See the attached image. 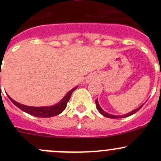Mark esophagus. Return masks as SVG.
<instances>
[{
	"mask_svg": "<svg viewBox=\"0 0 161 161\" xmlns=\"http://www.w3.org/2000/svg\"><path fill=\"white\" fill-rule=\"evenodd\" d=\"M92 79H93V77H92V76H89L88 77V79H86V82H90L91 80H92Z\"/></svg>",
	"mask_w": 161,
	"mask_h": 161,
	"instance_id": "obj_1",
	"label": "esophagus"
}]
</instances>
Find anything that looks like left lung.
I'll list each match as a JSON object with an SVG mask.
<instances>
[{"mask_svg":"<svg viewBox=\"0 0 161 161\" xmlns=\"http://www.w3.org/2000/svg\"><path fill=\"white\" fill-rule=\"evenodd\" d=\"M96 103V106H97V111L100 112V114H101L104 117H107V118H126V117H129L131 116V115H132L133 114L136 113L138 111H139V109H140L141 108H142V106H143V104H142L141 106H139V108H136V109L133 110V111H131V112H129V113L126 114H122V115H114V114H109L108 113V112L104 111L103 109L101 108V107L100 106V104H99V102H98V99H97V100L95 101Z\"/></svg>","mask_w":161,"mask_h":161,"instance_id":"left-lung-1","label":"left lung"}]
</instances>
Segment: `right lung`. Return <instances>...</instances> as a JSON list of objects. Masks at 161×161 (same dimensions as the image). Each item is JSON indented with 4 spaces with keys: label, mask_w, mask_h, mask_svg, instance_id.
Returning <instances> with one entry per match:
<instances>
[{
    "label": "right lung",
    "mask_w": 161,
    "mask_h": 161,
    "mask_svg": "<svg viewBox=\"0 0 161 161\" xmlns=\"http://www.w3.org/2000/svg\"><path fill=\"white\" fill-rule=\"evenodd\" d=\"M78 88V86H76L75 88L71 89L70 91L66 93V95L63 97L61 100V101L58 102V103L54 105H52V106H48V107H30V106H26V105L22 104V103H19L18 102H16L15 100H13L12 98H11L8 95V98L10 99V100L15 105L16 107L19 108V109L22 110V111L25 112V113L29 114L32 115V116L38 117V118H51V117L56 116L58 115L59 114H61V112L64 111V110L65 109L66 107H67V103L69 102V99H70L71 93L75 90Z\"/></svg>",
    "instance_id": "1"
}]
</instances>
